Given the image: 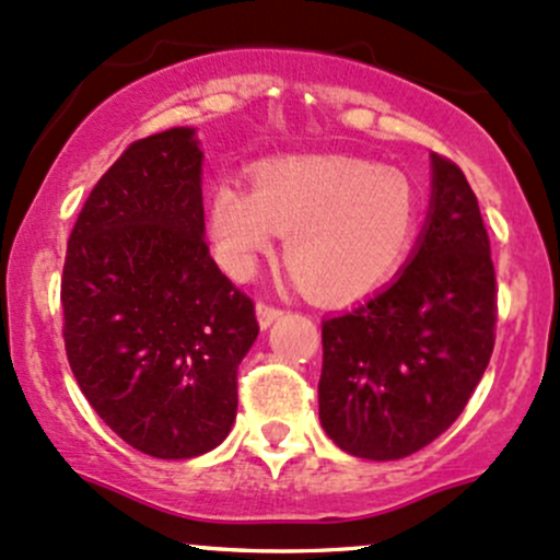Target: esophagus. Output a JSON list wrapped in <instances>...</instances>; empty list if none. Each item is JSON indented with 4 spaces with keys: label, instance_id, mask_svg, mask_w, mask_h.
I'll list each match as a JSON object with an SVG mask.
<instances>
[{
    "label": "esophagus",
    "instance_id": "1",
    "mask_svg": "<svg viewBox=\"0 0 560 560\" xmlns=\"http://www.w3.org/2000/svg\"><path fill=\"white\" fill-rule=\"evenodd\" d=\"M280 315H282L280 306L267 304V302H258V304H256V317H258V326H261V328L272 326V323L278 320Z\"/></svg>",
    "mask_w": 560,
    "mask_h": 560
}]
</instances>
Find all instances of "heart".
<instances>
[{"label": "heart", "mask_w": 560, "mask_h": 560, "mask_svg": "<svg viewBox=\"0 0 560 560\" xmlns=\"http://www.w3.org/2000/svg\"><path fill=\"white\" fill-rule=\"evenodd\" d=\"M417 224V189L400 171L339 154L267 162L254 189L224 178L210 200L215 254L232 275L248 278L285 234L288 269L326 302L382 285L406 258Z\"/></svg>", "instance_id": "obj_1"}]
</instances>
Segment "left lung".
Segmentation results:
<instances>
[{
	"label": "left lung",
	"instance_id": "obj_1",
	"mask_svg": "<svg viewBox=\"0 0 560 560\" xmlns=\"http://www.w3.org/2000/svg\"><path fill=\"white\" fill-rule=\"evenodd\" d=\"M497 323V278L478 197L432 154L417 248L369 302L323 320L320 424L347 454L402 459L446 432L478 387Z\"/></svg>",
	"mask_w": 560,
	"mask_h": 560
}]
</instances>
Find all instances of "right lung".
I'll return each instance as SVG.
<instances>
[{"instance_id":"1","label":"right lung","mask_w":560,"mask_h":560,"mask_svg":"<svg viewBox=\"0 0 560 560\" xmlns=\"http://www.w3.org/2000/svg\"><path fill=\"white\" fill-rule=\"evenodd\" d=\"M77 384L128 446L191 459L230 435L254 302L206 243L195 128L130 143L93 186L61 278Z\"/></svg>"}]
</instances>
